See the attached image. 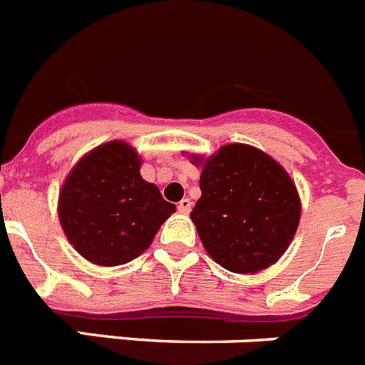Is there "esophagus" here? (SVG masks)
<instances>
[{
	"label": "esophagus",
	"instance_id": "obj_1",
	"mask_svg": "<svg viewBox=\"0 0 365 365\" xmlns=\"http://www.w3.org/2000/svg\"><path fill=\"white\" fill-rule=\"evenodd\" d=\"M177 208H179L180 214H190V212H192V201H190V199H182Z\"/></svg>",
	"mask_w": 365,
	"mask_h": 365
}]
</instances>
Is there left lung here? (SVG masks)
<instances>
[{
    "instance_id": "left-lung-1",
    "label": "left lung",
    "mask_w": 365,
    "mask_h": 365,
    "mask_svg": "<svg viewBox=\"0 0 365 365\" xmlns=\"http://www.w3.org/2000/svg\"><path fill=\"white\" fill-rule=\"evenodd\" d=\"M201 166V197L192 210L202 247L222 269L256 274L283 256L302 215L294 180L265 151L227 144Z\"/></svg>"
}]
</instances>
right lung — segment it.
<instances>
[{
	"label": "right lung",
	"instance_id": "obj_1",
	"mask_svg": "<svg viewBox=\"0 0 365 365\" xmlns=\"http://www.w3.org/2000/svg\"><path fill=\"white\" fill-rule=\"evenodd\" d=\"M140 164L135 148L111 140L83 155L60 190L63 234L95 265L117 267L138 257L175 212V205L140 177Z\"/></svg>",
	"mask_w": 365,
	"mask_h": 365
}]
</instances>
